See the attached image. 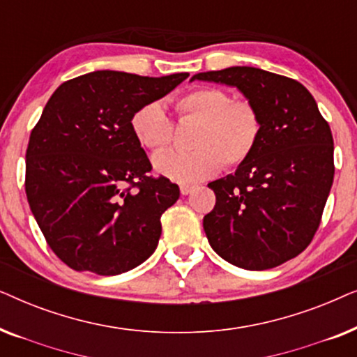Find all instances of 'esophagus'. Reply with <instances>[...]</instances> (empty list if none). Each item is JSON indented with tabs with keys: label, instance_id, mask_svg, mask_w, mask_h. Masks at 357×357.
I'll list each match as a JSON object with an SVG mask.
<instances>
[{
	"label": "esophagus",
	"instance_id": "34e87169",
	"mask_svg": "<svg viewBox=\"0 0 357 357\" xmlns=\"http://www.w3.org/2000/svg\"><path fill=\"white\" fill-rule=\"evenodd\" d=\"M195 190V185H180V193L182 195H188V193H192Z\"/></svg>",
	"mask_w": 357,
	"mask_h": 357
}]
</instances>
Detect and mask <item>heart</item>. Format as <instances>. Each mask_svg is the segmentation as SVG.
<instances>
[{
  "instance_id": "heart-1",
  "label": "heart",
  "mask_w": 357,
  "mask_h": 357,
  "mask_svg": "<svg viewBox=\"0 0 357 357\" xmlns=\"http://www.w3.org/2000/svg\"><path fill=\"white\" fill-rule=\"evenodd\" d=\"M180 121H198L193 131V151H165L154 158L159 174L178 183L206 180L219 169L237 167L253 153L261 133V116L253 102L232 99L222 87L203 86L185 92L175 102ZM136 139L151 151L172 143L174 123L159 102H148L131 115Z\"/></svg>"
}]
</instances>
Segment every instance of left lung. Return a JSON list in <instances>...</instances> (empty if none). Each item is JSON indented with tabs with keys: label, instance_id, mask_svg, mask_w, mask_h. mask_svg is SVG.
<instances>
[{
	"label": "left lung",
	"instance_id": "left-lung-1",
	"mask_svg": "<svg viewBox=\"0 0 357 357\" xmlns=\"http://www.w3.org/2000/svg\"><path fill=\"white\" fill-rule=\"evenodd\" d=\"M192 79L236 86L261 116L253 153L208 187L216 204L203 219L209 245L245 270H270L304 252L320 226L335 175L333 136L301 82L252 66Z\"/></svg>",
	"mask_w": 357,
	"mask_h": 357
}]
</instances>
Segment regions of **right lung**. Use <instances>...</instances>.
Wrapping results in <instances>:
<instances>
[{"instance_id":"obj_1","label":"right lung","mask_w":357,"mask_h":357,"mask_svg":"<svg viewBox=\"0 0 357 357\" xmlns=\"http://www.w3.org/2000/svg\"><path fill=\"white\" fill-rule=\"evenodd\" d=\"M187 77L94 71L47 102L29 138L26 195L48 247L73 270L120 275L158 247L160 216L180 190L151 175L131 115Z\"/></svg>"}]
</instances>
